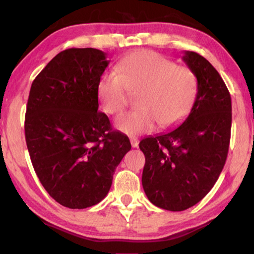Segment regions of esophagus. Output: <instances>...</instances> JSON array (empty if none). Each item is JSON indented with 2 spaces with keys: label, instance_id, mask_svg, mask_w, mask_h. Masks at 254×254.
<instances>
[{
  "label": "esophagus",
  "instance_id": "1",
  "mask_svg": "<svg viewBox=\"0 0 254 254\" xmlns=\"http://www.w3.org/2000/svg\"><path fill=\"white\" fill-rule=\"evenodd\" d=\"M130 142H131V145H132L133 148H137L138 147V138H137V137H131L130 138Z\"/></svg>",
  "mask_w": 254,
  "mask_h": 254
}]
</instances>
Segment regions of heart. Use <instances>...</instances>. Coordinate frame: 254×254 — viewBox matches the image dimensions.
Instances as JSON below:
<instances>
[{
    "label": "heart",
    "instance_id": "obj_1",
    "mask_svg": "<svg viewBox=\"0 0 254 254\" xmlns=\"http://www.w3.org/2000/svg\"><path fill=\"white\" fill-rule=\"evenodd\" d=\"M98 83V99L107 115H118L137 94L135 111L121 115L116 127L127 135L149 132L156 127H171L191 110L197 97L196 75L153 51H138L119 62Z\"/></svg>",
    "mask_w": 254,
    "mask_h": 254
}]
</instances>
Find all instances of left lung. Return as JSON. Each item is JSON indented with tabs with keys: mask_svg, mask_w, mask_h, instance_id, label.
Wrapping results in <instances>:
<instances>
[{
	"mask_svg": "<svg viewBox=\"0 0 254 254\" xmlns=\"http://www.w3.org/2000/svg\"><path fill=\"white\" fill-rule=\"evenodd\" d=\"M183 61L198 83L188 118L139 142L145 194L154 205L171 211L191 208L211 190L226 164L232 129L230 94L216 69L193 51L184 52Z\"/></svg>",
	"mask_w": 254,
	"mask_h": 254,
	"instance_id": "8db88e82",
	"label": "left lung"
}]
</instances>
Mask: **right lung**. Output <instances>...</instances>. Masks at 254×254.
I'll use <instances>...</instances> for the list:
<instances>
[{"label": "right lung", "instance_id": "obj_1", "mask_svg": "<svg viewBox=\"0 0 254 254\" xmlns=\"http://www.w3.org/2000/svg\"><path fill=\"white\" fill-rule=\"evenodd\" d=\"M98 49H68L34 78L25 117L32 165L61 205L84 209L106 197L113 174L131 149L98 112V83L110 61Z\"/></svg>", "mask_w": 254, "mask_h": 254}]
</instances>
